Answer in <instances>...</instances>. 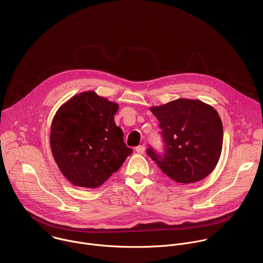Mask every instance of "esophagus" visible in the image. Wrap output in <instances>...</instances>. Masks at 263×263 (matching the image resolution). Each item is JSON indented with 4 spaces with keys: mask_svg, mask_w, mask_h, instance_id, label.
Returning a JSON list of instances; mask_svg holds the SVG:
<instances>
[{
    "mask_svg": "<svg viewBox=\"0 0 263 263\" xmlns=\"http://www.w3.org/2000/svg\"><path fill=\"white\" fill-rule=\"evenodd\" d=\"M136 151L139 153V154H143L145 152V145L142 144V145H139L137 148H136Z\"/></svg>",
    "mask_w": 263,
    "mask_h": 263,
    "instance_id": "34e87169",
    "label": "esophagus"
}]
</instances>
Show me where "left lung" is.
Listing matches in <instances>:
<instances>
[{
  "label": "left lung",
  "instance_id": "obj_1",
  "mask_svg": "<svg viewBox=\"0 0 263 263\" xmlns=\"http://www.w3.org/2000/svg\"><path fill=\"white\" fill-rule=\"evenodd\" d=\"M165 141V154H147L176 182L194 183L216 168L223 147V124L218 112L198 99L178 98L151 107Z\"/></svg>",
  "mask_w": 263,
  "mask_h": 263
}]
</instances>
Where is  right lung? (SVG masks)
<instances>
[{
	"label": "right lung",
	"instance_id": "add662e5",
	"mask_svg": "<svg viewBox=\"0 0 263 263\" xmlns=\"http://www.w3.org/2000/svg\"><path fill=\"white\" fill-rule=\"evenodd\" d=\"M118 103L85 91L56 112L50 126V149L64 177L74 186H100L132 154L114 121Z\"/></svg>",
	"mask_w": 263,
	"mask_h": 263
}]
</instances>
